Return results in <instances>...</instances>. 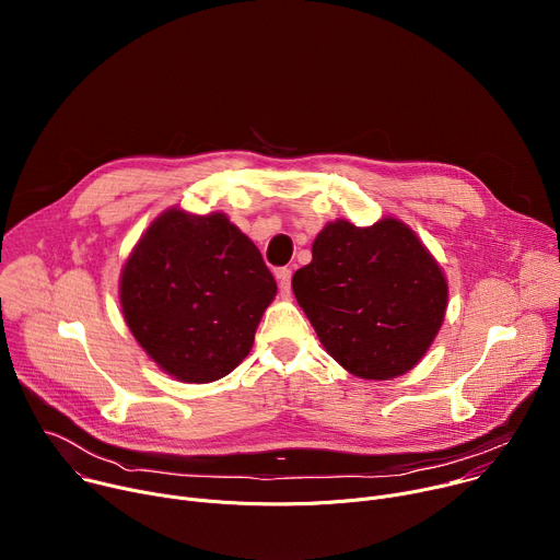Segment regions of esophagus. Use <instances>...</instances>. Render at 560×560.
<instances>
[{
  "label": "esophagus",
  "instance_id": "1",
  "mask_svg": "<svg viewBox=\"0 0 560 560\" xmlns=\"http://www.w3.org/2000/svg\"><path fill=\"white\" fill-rule=\"evenodd\" d=\"M290 279H292V270H288V268L277 270V283H279V290L283 296L290 294Z\"/></svg>",
  "mask_w": 560,
  "mask_h": 560
}]
</instances>
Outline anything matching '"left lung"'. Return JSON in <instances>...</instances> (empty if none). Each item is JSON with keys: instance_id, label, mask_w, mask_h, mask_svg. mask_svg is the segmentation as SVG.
Listing matches in <instances>:
<instances>
[{"instance_id": "1", "label": "left lung", "mask_w": 560, "mask_h": 560, "mask_svg": "<svg viewBox=\"0 0 560 560\" xmlns=\"http://www.w3.org/2000/svg\"><path fill=\"white\" fill-rule=\"evenodd\" d=\"M292 290L328 354L350 374L387 381L412 370L441 330L447 281L398 219L326 223Z\"/></svg>"}]
</instances>
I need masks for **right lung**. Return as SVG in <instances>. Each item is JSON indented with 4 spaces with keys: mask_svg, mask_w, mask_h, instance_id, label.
<instances>
[{
    "mask_svg": "<svg viewBox=\"0 0 560 560\" xmlns=\"http://www.w3.org/2000/svg\"><path fill=\"white\" fill-rule=\"evenodd\" d=\"M275 294L259 248L223 212L179 208L148 225L119 281L132 337L184 383L217 381L242 363Z\"/></svg>",
    "mask_w": 560,
    "mask_h": 560,
    "instance_id": "1",
    "label": "right lung"
}]
</instances>
